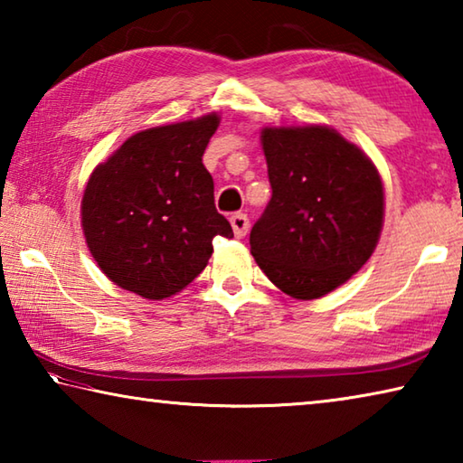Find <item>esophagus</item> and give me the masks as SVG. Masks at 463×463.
I'll use <instances>...</instances> for the list:
<instances>
[{
    "instance_id": "obj_1",
    "label": "esophagus",
    "mask_w": 463,
    "mask_h": 463,
    "mask_svg": "<svg viewBox=\"0 0 463 463\" xmlns=\"http://www.w3.org/2000/svg\"><path fill=\"white\" fill-rule=\"evenodd\" d=\"M231 226H232V231H234V237H237V239L245 237V234L249 232V218H247V214L234 213L231 216Z\"/></svg>"
}]
</instances>
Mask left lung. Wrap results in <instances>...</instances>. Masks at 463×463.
Returning <instances> with one entry per match:
<instances>
[{
	"instance_id": "1",
	"label": "left lung",
	"mask_w": 463,
	"mask_h": 463,
	"mask_svg": "<svg viewBox=\"0 0 463 463\" xmlns=\"http://www.w3.org/2000/svg\"><path fill=\"white\" fill-rule=\"evenodd\" d=\"M271 200L250 229V255L281 292L312 300L364 268L383 224V185L367 155L339 132L261 130Z\"/></svg>"
}]
</instances>
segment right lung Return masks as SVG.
<instances>
[{
    "instance_id": "right-lung-1",
    "label": "right lung",
    "mask_w": 463,
    "mask_h": 463,
    "mask_svg": "<svg viewBox=\"0 0 463 463\" xmlns=\"http://www.w3.org/2000/svg\"><path fill=\"white\" fill-rule=\"evenodd\" d=\"M218 114L137 132L93 169L81 200L85 242L116 286L163 300L208 265L232 229L214 206L202 155Z\"/></svg>"
}]
</instances>
